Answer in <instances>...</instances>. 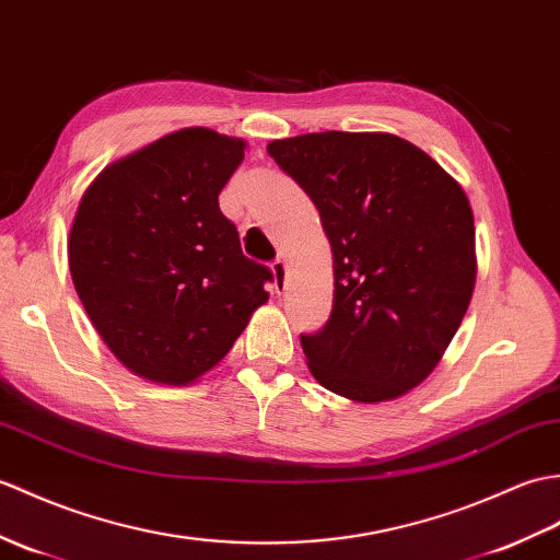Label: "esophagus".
Returning a JSON list of instances; mask_svg holds the SVG:
<instances>
[{"label":"esophagus","mask_w":560,"mask_h":560,"mask_svg":"<svg viewBox=\"0 0 560 560\" xmlns=\"http://www.w3.org/2000/svg\"><path fill=\"white\" fill-rule=\"evenodd\" d=\"M271 275H275L277 289H283V281H285V262H283L281 257H277L275 262H271Z\"/></svg>","instance_id":"34e87169"}]
</instances>
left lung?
<instances>
[{
    "instance_id": "8db88e82",
    "label": "left lung",
    "mask_w": 560,
    "mask_h": 560,
    "mask_svg": "<svg viewBox=\"0 0 560 560\" xmlns=\"http://www.w3.org/2000/svg\"><path fill=\"white\" fill-rule=\"evenodd\" d=\"M267 152L315 202L334 253L331 315L301 334L310 372L350 400L408 394L472 298L475 219L463 188L388 133H307Z\"/></svg>"
}]
</instances>
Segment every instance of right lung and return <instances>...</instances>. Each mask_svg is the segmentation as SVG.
Masks as SVG:
<instances>
[{
    "label": "right lung",
    "mask_w": 560,
    "mask_h": 560,
    "mask_svg": "<svg viewBox=\"0 0 560 560\" xmlns=\"http://www.w3.org/2000/svg\"><path fill=\"white\" fill-rule=\"evenodd\" d=\"M243 148L184 128L104 168L78 205V298L112 353L150 382L180 386L212 370L269 298L271 269L243 255L219 210Z\"/></svg>",
    "instance_id": "right-lung-1"
}]
</instances>
